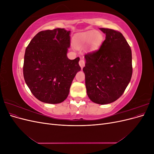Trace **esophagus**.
Instances as JSON below:
<instances>
[{"label": "esophagus", "instance_id": "1", "mask_svg": "<svg viewBox=\"0 0 154 154\" xmlns=\"http://www.w3.org/2000/svg\"><path fill=\"white\" fill-rule=\"evenodd\" d=\"M85 62L84 60H80V62H79V65H80V66L81 67L82 69L85 66Z\"/></svg>", "mask_w": 154, "mask_h": 154}]
</instances>
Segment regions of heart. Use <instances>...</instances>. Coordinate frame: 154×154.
Wrapping results in <instances>:
<instances>
[{
    "instance_id": "heart-1",
    "label": "heart",
    "mask_w": 154,
    "mask_h": 154,
    "mask_svg": "<svg viewBox=\"0 0 154 154\" xmlns=\"http://www.w3.org/2000/svg\"><path fill=\"white\" fill-rule=\"evenodd\" d=\"M103 40L102 35L99 32L94 31L83 32L79 35L75 42V44L78 48L85 47L87 44L91 50H96L100 47Z\"/></svg>"
}]
</instances>
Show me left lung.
I'll return each mask as SVG.
<instances>
[{
  "label": "left lung",
  "mask_w": 154,
  "mask_h": 154,
  "mask_svg": "<svg viewBox=\"0 0 154 154\" xmlns=\"http://www.w3.org/2000/svg\"><path fill=\"white\" fill-rule=\"evenodd\" d=\"M105 34L100 48L85 55L87 96L95 103L105 105L117 100L130 82L132 51L120 32L100 28Z\"/></svg>",
  "instance_id": "8db88e82"
}]
</instances>
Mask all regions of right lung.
Listing matches in <instances>:
<instances>
[{
  "instance_id": "right-lung-1",
  "label": "right lung",
  "mask_w": 154,
  "mask_h": 154,
  "mask_svg": "<svg viewBox=\"0 0 154 154\" xmlns=\"http://www.w3.org/2000/svg\"><path fill=\"white\" fill-rule=\"evenodd\" d=\"M71 31H40L26 49L23 73L32 94L42 102L60 103L66 100L74 78L80 71V58H68Z\"/></svg>"
}]
</instances>
